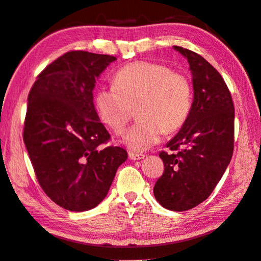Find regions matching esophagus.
<instances>
[{
    "instance_id": "obj_1",
    "label": "esophagus",
    "mask_w": 261,
    "mask_h": 261,
    "mask_svg": "<svg viewBox=\"0 0 261 261\" xmlns=\"http://www.w3.org/2000/svg\"><path fill=\"white\" fill-rule=\"evenodd\" d=\"M144 158H145L144 154H138V153H134V151H129V159L132 161L143 160Z\"/></svg>"
}]
</instances>
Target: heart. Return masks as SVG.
Masks as SVG:
<instances>
[{
    "label": "heart",
    "instance_id": "b5f03b06",
    "mask_svg": "<svg viewBox=\"0 0 261 261\" xmlns=\"http://www.w3.org/2000/svg\"><path fill=\"white\" fill-rule=\"evenodd\" d=\"M192 84L187 75L168 65L135 61L116 72L114 85L102 87L96 94L100 120L115 134H122L137 110L139 122L124 136V144L143 151L158 144L161 136L180 129L191 114Z\"/></svg>",
    "mask_w": 261,
    "mask_h": 261
}]
</instances>
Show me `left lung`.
I'll return each instance as SVG.
<instances>
[{
    "instance_id": "1",
    "label": "left lung",
    "mask_w": 261,
    "mask_h": 261,
    "mask_svg": "<svg viewBox=\"0 0 261 261\" xmlns=\"http://www.w3.org/2000/svg\"><path fill=\"white\" fill-rule=\"evenodd\" d=\"M187 58L194 99L187 121L161 151L164 172L154 186L161 205L172 211L193 209L219 182L234 150V103L219 72L196 52L173 46Z\"/></svg>"
}]
</instances>
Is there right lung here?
<instances>
[{"instance_id": "obj_1", "label": "right lung", "mask_w": 261, "mask_h": 261, "mask_svg": "<svg viewBox=\"0 0 261 261\" xmlns=\"http://www.w3.org/2000/svg\"><path fill=\"white\" fill-rule=\"evenodd\" d=\"M115 57L66 52L28 93L23 143L40 186L66 210L93 209L107 195L127 153L111 139L93 105L94 83Z\"/></svg>"}]
</instances>
